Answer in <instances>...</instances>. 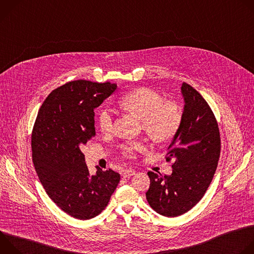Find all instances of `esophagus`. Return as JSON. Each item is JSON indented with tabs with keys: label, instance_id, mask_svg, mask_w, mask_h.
I'll return each instance as SVG.
<instances>
[{
	"label": "esophagus",
	"instance_id": "34e87169",
	"mask_svg": "<svg viewBox=\"0 0 254 254\" xmlns=\"http://www.w3.org/2000/svg\"><path fill=\"white\" fill-rule=\"evenodd\" d=\"M133 175H135V171L134 170H130V169L125 170L124 173H123V177H125V178H129V177H131Z\"/></svg>",
	"mask_w": 254,
	"mask_h": 254
}]
</instances>
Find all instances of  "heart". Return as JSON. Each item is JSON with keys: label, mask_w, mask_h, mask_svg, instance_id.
Returning a JSON list of instances; mask_svg holds the SVG:
<instances>
[{"label": "heart", "mask_w": 254, "mask_h": 254, "mask_svg": "<svg viewBox=\"0 0 254 254\" xmlns=\"http://www.w3.org/2000/svg\"><path fill=\"white\" fill-rule=\"evenodd\" d=\"M122 110L141 120L142 128L155 141L172 139L179 131L183 121L181 107L174 101H165L158 91L151 88H138L124 95L119 101ZM97 124L102 132H111L115 125V111L105 106L98 112ZM143 150L139 141H127L121 147L122 155L133 159Z\"/></svg>", "instance_id": "heart-1"}]
</instances>
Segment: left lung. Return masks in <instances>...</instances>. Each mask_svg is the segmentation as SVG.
<instances>
[{
	"instance_id": "obj_1",
	"label": "left lung",
	"mask_w": 254,
	"mask_h": 254,
	"mask_svg": "<svg viewBox=\"0 0 254 254\" xmlns=\"http://www.w3.org/2000/svg\"><path fill=\"white\" fill-rule=\"evenodd\" d=\"M185 100L183 121L168 148L166 161L174 159L173 172L148 175L146 193L150 206L166 217H177L191 210L204 196L220 157L221 139L215 116L207 101L191 85L181 87Z\"/></svg>"
}]
</instances>
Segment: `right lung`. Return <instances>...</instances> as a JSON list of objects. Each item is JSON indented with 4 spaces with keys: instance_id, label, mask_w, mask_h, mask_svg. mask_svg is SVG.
<instances>
[{
    "instance_id": "obj_1",
    "label": "right lung",
    "mask_w": 254,
    "mask_h": 254,
    "mask_svg": "<svg viewBox=\"0 0 254 254\" xmlns=\"http://www.w3.org/2000/svg\"><path fill=\"white\" fill-rule=\"evenodd\" d=\"M117 89L116 83L74 80L44 100L32 131V159L51 200L76 219L87 220L107 206L121 175L112 169L90 176L81 149L95 135L94 108Z\"/></svg>"
}]
</instances>
